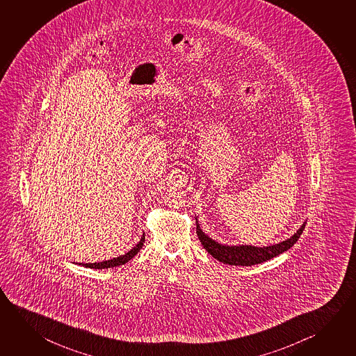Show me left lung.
<instances>
[{
  "mask_svg": "<svg viewBox=\"0 0 356 356\" xmlns=\"http://www.w3.org/2000/svg\"><path fill=\"white\" fill-rule=\"evenodd\" d=\"M305 224L306 222L302 224L299 231L293 236L287 238L282 243H276L273 246H266V248H255V246H246V245L245 246L220 245L210 237L206 236L205 234L200 229L197 221H196V234H197L200 243L204 246V249L218 261L229 264V265H235V266H251V265L268 261L275 256L280 255L284 251L290 249L291 246H293V243L299 240L300 235L305 229Z\"/></svg>",
  "mask_w": 356,
  "mask_h": 356,
  "instance_id": "8db88e82",
  "label": "left lung"
}]
</instances>
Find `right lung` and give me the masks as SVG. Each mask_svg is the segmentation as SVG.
I'll return each mask as SVG.
<instances>
[{"label":"right lung","mask_w":356,"mask_h":356,"mask_svg":"<svg viewBox=\"0 0 356 356\" xmlns=\"http://www.w3.org/2000/svg\"><path fill=\"white\" fill-rule=\"evenodd\" d=\"M145 243V235H143L141 237V240H140V243L134 248V249L130 250L127 254L125 255L119 256V257H115L113 260H107V261H101V262H95V264H82L85 268H116V266H120V265H124L127 261H130L134 256L138 254L140 249L143 248V245Z\"/></svg>","instance_id":"add662e5"}]
</instances>
